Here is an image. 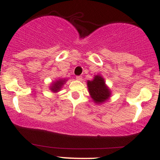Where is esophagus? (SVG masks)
Returning <instances> with one entry per match:
<instances>
[{"label":"esophagus","instance_id":"34e87169","mask_svg":"<svg viewBox=\"0 0 160 160\" xmlns=\"http://www.w3.org/2000/svg\"><path fill=\"white\" fill-rule=\"evenodd\" d=\"M76 79H77V80H79V81H81V80H83V78H82L81 76H77V77H76Z\"/></svg>","mask_w":160,"mask_h":160}]
</instances>
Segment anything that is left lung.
Masks as SVG:
<instances>
[{
  "label": "left lung",
  "instance_id": "obj_1",
  "mask_svg": "<svg viewBox=\"0 0 160 160\" xmlns=\"http://www.w3.org/2000/svg\"><path fill=\"white\" fill-rule=\"evenodd\" d=\"M87 85L90 96L97 105L105 103L111 97V90L105 83V79L99 74L94 75L91 80H88Z\"/></svg>",
  "mask_w": 160,
  "mask_h": 160
}]
</instances>
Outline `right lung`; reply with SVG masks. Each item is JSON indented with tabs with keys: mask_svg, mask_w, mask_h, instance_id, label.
Returning <instances> with one entry per match:
<instances>
[{
	"mask_svg": "<svg viewBox=\"0 0 160 160\" xmlns=\"http://www.w3.org/2000/svg\"><path fill=\"white\" fill-rule=\"evenodd\" d=\"M67 81V79H58L55 81H53L50 85V90L53 93H57L62 89L63 85Z\"/></svg>",
	"mask_w": 160,
	"mask_h": 160,
	"instance_id": "1",
	"label": "right lung"
}]
</instances>
